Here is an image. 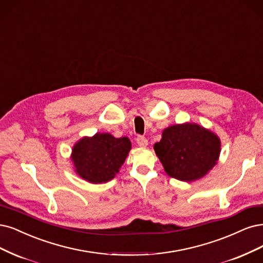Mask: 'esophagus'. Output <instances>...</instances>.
<instances>
[{
	"mask_svg": "<svg viewBox=\"0 0 263 263\" xmlns=\"http://www.w3.org/2000/svg\"><path fill=\"white\" fill-rule=\"evenodd\" d=\"M136 141H137L139 147L143 148V147H147L148 146V140H147V138H144L143 136H138L137 139H136Z\"/></svg>",
	"mask_w": 263,
	"mask_h": 263,
	"instance_id": "34e87169",
	"label": "esophagus"
}]
</instances>
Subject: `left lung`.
<instances>
[{"instance_id": "1", "label": "left lung", "mask_w": 263, "mask_h": 263, "mask_svg": "<svg viewBox=\"0 0 263 263\" xmlns=\"http://www.w3.org/2000/svg\"><path fill=\"white\" fill-rule=\"evenodd\" d=\"M153 149L168 176L189 183L205 176L218 163L221 140L200 125L184 123L163 130Z\"/></svg>"}]
</instances>
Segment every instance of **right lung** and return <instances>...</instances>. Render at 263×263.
Segmentation results:
<instances>
[{
	"label": "right lung",
	"instance_id": "right-lung-1",
	"mask_svg": "<svg viewBox=\"0 0 263 263\" xmlns=\"http://www.w3.org/2000/svg\"><path fill=\"white\" fill-rule=\"evenodd\" d=\"M132 149L127 137L115 138L108 133L83 137L71 149L76 174L91 184L106 183L119 173Z\"/></svg>",
	"mask_w": 263,
	"mask_h": 263
}]
</instances>
